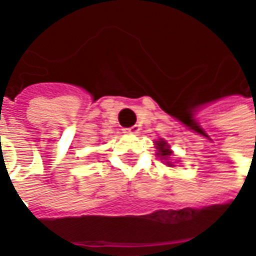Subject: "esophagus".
Returning a JSON list of instances; mask_svg holds the SVG:
<instances>
[{"mask_svg": "<svg viewBox=\"0 0 256 256\" xmlns=\"http://www.w3.org/2000/svg\"><path fill=\"white\" fill-rule=\"evenodd\" d=\"M124 130V133H138L140 132V126H137V124H134V126H132V128H123Z\"/></svg>", "mask_w": 256, "mask_h": 256, "instance_id": "obj_1", "label": "esophagus"}]
</instances>
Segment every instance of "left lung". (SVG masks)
Returning <instances> with one entry per match:
<instances>
[{
	"label": "left lung",
	"instance_id": "obj_1",
	"mask_svg": "<svg viewBox=\"0 0 256 256\" xmlns=\"http://www.w3.org/2000/svg\"><path fill=\"white\" fill-rule=\"evenodd\" d=\"M156 145H158V150H159V154H158V155H160L162 158H164L167 160V158L172 155V150H168V145H166V141L160 140V141L156 142ZM167 164H172V163L167 162Z\"/></svg>",
	"mask_w": 256,
	"mask_h": 256
}]
</instances>
